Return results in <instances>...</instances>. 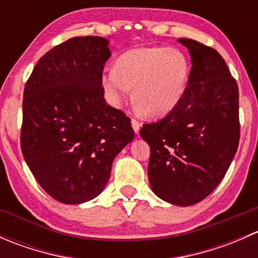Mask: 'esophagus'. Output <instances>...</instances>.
<instances>
[{
	"mask_svg": "<svg viewBox=\"0 0 258 258\" xmlns=\"http://www.w3.org/2000/svg\"><path fill=\"white\" fill-rule=\"evenodd\" d=\"M131 123H132V127H134V131L136 132V134H139L140 128H141V122L136 118H132Z\"/></svg>",
	"mask_w": 258,
	"mask_h": 258,
	"instance_id": "esophagus-1",
	"label": "esophagus"
}]
</instances>
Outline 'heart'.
Listing matches in <instances>:
<instances>
[{
	"mask_svg": "<svg viewBox=\"0 0 258 258\" xmlns=\"http://www.w3.org/2000/svg\"><path fill=\"white\" fill-rule=\"evenodd\" d=\"M189 79L186 54L173 47H142L126 52L114 63V70L102 75L106 96L113 106L134 98L145 114L161 117L177 106Z\"/></svg>",
	"mask_w": 258,
	"mask_h": 258,
	"instance_id": "heart-1",
	"label": "heart"
}]
</instances>
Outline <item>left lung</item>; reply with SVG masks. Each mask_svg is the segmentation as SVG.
Returning <instances> with one entry per match:
<instances>
[{
  "mask_svg": "<svg viewBox=\"0 0 258 258\" xmlns=\"http://www.w3.org/2000/svg\"><path fill=\"white\" fill-rule=\"evenodd\" d=\"M191 54L188 85L175 108L140 131L150 145L148 181L163 201L191 206L222 181L240 142L238 86L215 48L179 38Z\"/></svg>",
  "mask_w": 258,
  "mask_h": 258,
  "instance_id": "obj_1",
  "label": "left lung"
}]
</instances>
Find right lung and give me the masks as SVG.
Wrapping results in <instances>:
<instances>
[{
  "label": "right lung",
  "mask_w": 258,
  "mask_h": 258,
  "mask_svg": "<svg viewBox=\"0 0 258 258\" xmlns=\"http://www.w3.org/2000/svg\"><path fill=\"white\" fill-rule=\"evenodd\" d=\"M107 45L86 36L54 46L23 91L21 151L36 181L62 204L100 195L114 156L135 137L130 117L103 97Z\"/></svg>",
  "instance_id": "1"
}]
</instances>
